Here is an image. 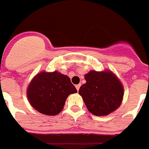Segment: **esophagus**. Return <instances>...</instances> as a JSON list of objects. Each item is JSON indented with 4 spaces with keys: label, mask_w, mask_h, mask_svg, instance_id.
Returning a JSON list of instances; mask_svg holds the SVG:
<instances>
[{
    "label": "esophagus",
    "mask_w": 149,
    "mask_h": 149,
    "mask_svg": "<svg viewBox=\"0 0 149 149\" xmlns=\"http://www.w3.org/2000/svg\"><path fill=\"white\" fill-rule=\"evenodd\" d=\"M75 87H76V89H77V90L78 91L79 89H80V87H81V84H77V85H76Z\"/></svg>",
    "instance_id": "esophagus-1"
}]
</instances>
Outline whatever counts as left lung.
Returning <instances> with one entry per match:
<instances>
[{
  "label": "left lung",
  "instance_id": "left-lung-1",
  "mask_svg": "<svg viewBox=\"0 0 149 149\" xmlns=\"http://www.w3.org/2000/svg\"><path fill=\"white\" fill-rule=\"evenodd\" d=\"M86 84L79 89L88 110L95 116L108 115L116 110L123 98V87L110 72L91 71L85 75Z\"/></svg>",
  "mask_w": 149,
  "mask_h": 149
}]
</instances>
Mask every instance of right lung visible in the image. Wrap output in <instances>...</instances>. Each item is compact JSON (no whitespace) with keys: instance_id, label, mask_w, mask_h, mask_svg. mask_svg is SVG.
Instances as JSON below:
<instances>
[{"instance_id":"add662e5","label":"right lung","mask_w":149,"mask_h":149,"mask_svg":"<svg viewBox=\"0 0 149 149\" xmlns=\"http://www.w3.org/2000/svg\"><path fill=\"white\" fill-rule=\"evenodd\" d=\"M77 93L69 77L57 72H41L27 89L30 104L41 113L55 116L63 109L67 97Z\"/></svg>"}]
</instances>
